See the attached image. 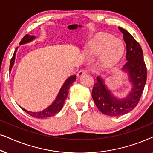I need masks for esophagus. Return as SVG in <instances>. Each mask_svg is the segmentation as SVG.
Wrapping results in <instances>:
<instances>
[{"label":"esophagus","mask_w":153,"mask_h":153,"mask_svg":"<svg viewBox=\"0 0 153 153\" xmlns=\"http://www.w3.org/2000/svg\"><path fill=\"white\" fill-rule=\"evenodd\" d=\"M88 72V71L87 70H81L79 71V72H78V73H77V76H78L79 77H80L81 76H83V75H84L85 74H87V73Z\"/></svg>","instance_id":"esophagus-1"}]
</instances>
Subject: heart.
Masks as SVG:
<instances>
[{"mask_svg": "<svg viewBox=\"0 0 153 153\" xmlns=\"http://www.w3.org/2000/svg\"><path fill=\"white\" fill-rule=\"evenodd\" d=\"M87 53L92 56L102 54V61L107 65L117 63L122 57L124 46L122 42L115 39L111 35L100 33L88 45Z\"/></svg>", "mask_w": 153, "mask_h": 153, "instance_id": "b5f03b06", "label": "heart"}]
</instances>
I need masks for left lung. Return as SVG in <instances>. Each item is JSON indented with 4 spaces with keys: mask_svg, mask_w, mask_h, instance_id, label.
Segmentation results:
<instances>
[{
    "mask_svg": "<svg viewBox=\"0 0 153 153\" xmlns=\"http://www.w3.org/2000/svg\"><path fill=\"white\" fill-rule=\"evenodd\" d=\"M126 44V59L123 67L129 72L133 87L126 98L118 100L108 91L100 77L94 83L92 97L98 109L110 116H120L133 110L139 103L147 79V68L143 60V51L138 42L126 30L119 27Z\"/></svg>",
    "mask_w": 153,
    "mask_h": 153,
    "instance_id": "left-lung-1",
    "label": "left lung"
}]
</instances>
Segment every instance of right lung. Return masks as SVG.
<instances>
[{
	"label": "right lung",
	"instance_id": "1",
	"mask_svg": "<svg viewBox=\"0 0 153 153\" xmlns=\"http://www.w3.org/2000/svg\"><path fill=\"white\" fill-rule=\"evenodd\" d=\"M34 38H35V36H33V35H26L24 37H23L19 44L20 45H23V44L29 42L33 40ZM16 50H17V47L16 48L15 51L14 52L13 56H12V58H11V60H10V72L11 71L12 66H13V65L14 63ZM76 75H73V76H70L68 79H67L65 82L64 83L63 85L62 86L61 89H60L59 93H58V95L57 96V97H56L55 101L53 102V104H52L51 105H50L49 107L46 108V109L39 112H30L24 109V108H22V109L24 110L25 112H26L27 114L30 115V116L36 118H48V117L53 116V115L58 114V113L62 108L65 100H66L67 97H68L69 89H70V87L72 85V83L74 82L75 80H76Z\"/></svg>",
	"mask_w": 153,
	"mask_h": 153
}]
</instances>
